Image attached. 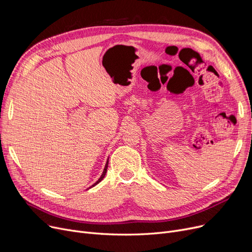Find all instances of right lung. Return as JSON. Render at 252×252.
<instances>
[{
    "label": "right lung",
    "instance_id": "1",
    "mask_svg": "<svg viewBox=\"0 0 252 252\" xmlns=\"http://www.w3.org/2000/svg\"><path fill=\"white\" fill-rule=\"evenodd\" d=\"M107 167H108V160H107V162H106V164H105V167H104V170H103V173H102V175H101V177L99 178V180L94 184V185H93V186H91L90 188H92V187H94V186H96V185L97 184H99L103 179H104V177H105V175H106V171H107Z\"/></svg>",
    "mask_w": 252,
    "mask_h": 252
}]
</instances>
